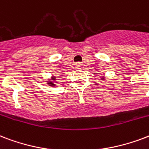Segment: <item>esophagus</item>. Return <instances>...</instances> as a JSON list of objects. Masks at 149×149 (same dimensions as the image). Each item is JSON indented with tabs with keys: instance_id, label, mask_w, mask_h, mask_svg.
Instances as JSON below:
<instances>
[{
	"instance_id": "34e87169",
	"label": "esophagus",
	"mask_w": 149,
	"mask_h": 149,
	"mask_svg": "<svg viewBox=\"0 0 149 149\" xmlns=\"http://www.w3.org/2000/svg\"><path fill=\"white\" fill-rule=\"evenodd\" d=\"M76 67H77V69H80V68L82 67V65L80 64L79 62H78V63L76 64Z\"/></svg>"
}]
</instances>
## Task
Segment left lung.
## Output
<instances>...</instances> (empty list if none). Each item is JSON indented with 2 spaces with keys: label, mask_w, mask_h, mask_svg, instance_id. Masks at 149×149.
Instances as JSON below:
<instances>
[{
  "label": "left lung",
  "mask_w": 149,
  "mask_h": 149,
  "mask_svg": "<svg viewBox=\"0 0 149 149\" xmlns=\"http://www.w3.org/2000/svg\"><path fill=\"white\" fill-rule=\"evenodd\" d=\"M105 79V77H102V79H101V80H103V79Z\"/></svg>",
  "instance_id": "obj_1"
}]
</instances>
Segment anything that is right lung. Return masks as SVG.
I'll use <instances>...</instances> for the list:
<instances>
[{
    "label": "right lung",
    "instance_id": "1",
    "mask_svg": "<svg viewBox=\"0 0 149 149\" xmlns=\"http://www.w3.org/2000/svg\"><path fill=\"white\" fill-rule=\"evenodd\" d=\"M57 80V78L55 77H50V79H47V84L48 86H51V87H54L56 85H55V81Z\"/></svg>",
    "mask_w": 149,
    "mask_h": 149
}]
</instances>
